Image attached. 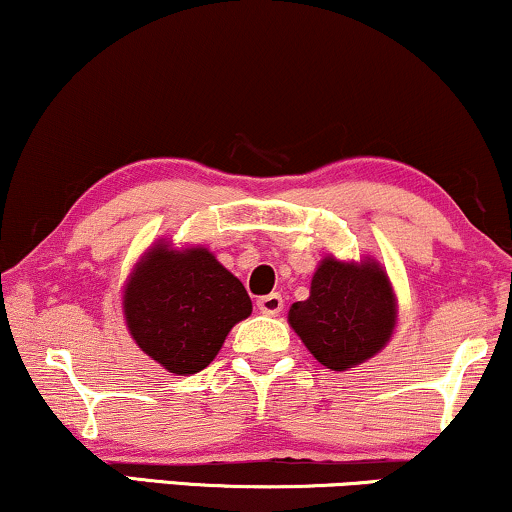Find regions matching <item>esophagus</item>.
<instances>
[{"instance_id": "esophagus-1", "label": "esophagus", "mask_w": 512, "mask_h": 512, "mask_svg": "<svg viewBox=\"0 0 512 512\" xmlns=\"http://www.w3.org/2000/svg\"><path fill=\"white\" fill-rule=\"evenodd\" d=\"M256 306H258V311L261 313H266V315H277L282 311V306H285V299H282L280 294H266V296H261V299L256 301Z\"/></svg>"}]
</instances>
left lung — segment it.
<instances>
[{"label":"left lung","mask_w":512,"mask_h":512,"mask_svg":"<svg viewBox=\"0 0 512 512\" xmlns=\"http://www.w3.org/2000/svg\"><path fill=\"white\" fill-rule=\"evenodd\" d=\"M396 304L377 263L325 258L315 270L311 296L289 308V325L318 363L346 370L375 356L389 342Z\"/></svg>","instance_id":"obj_1"}]
</instances>
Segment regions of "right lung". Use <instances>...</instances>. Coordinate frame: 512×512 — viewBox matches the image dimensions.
Returning <instances> with one entry per match:
<instances>
[{"mask_svg":"<svg viewBox=\"0 0 512 512\" xmlns=\"http://www.w3.org/2000/svg\"><path fill=\"white\" fill-rule=\"evenodd\" d=\"M125 320L137 346L175 375H194L218 356L232 325L251 313L242 282L206 249L156 246L130 275Z\"/></svg>","mask_w":512,"mask_h":512,"instance_id":"add662e5","label":"right lung"}]
</instances>
